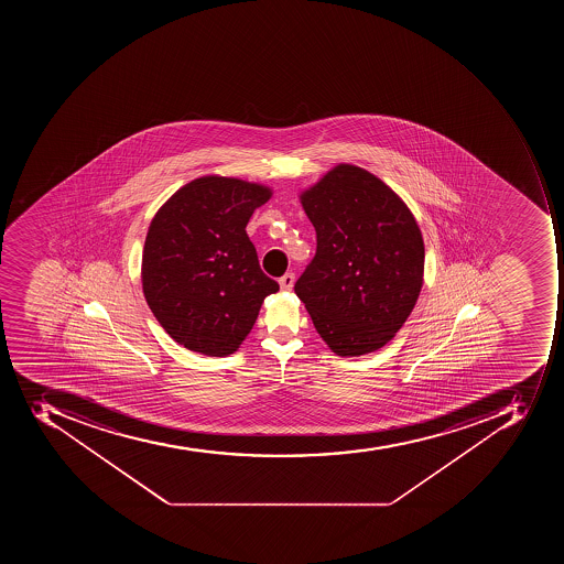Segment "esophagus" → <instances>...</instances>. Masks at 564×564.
<instances>
[{
	"mask_svg": "<svg viewBox=\"0 0 564 564\" xmlns=\"http://www.w3.org/2000/svg\"><path fill=\"white\" fill-rule=\"evenodd\" d=\"M279 284L284 291H291L294 285V273H285L284 276H280Z\"/></svg>",
	"mask_w": 564,
	"mask_h": 564,
	"instance_id": "34e87169",
	"label": "esophagus"
}]
</instances>
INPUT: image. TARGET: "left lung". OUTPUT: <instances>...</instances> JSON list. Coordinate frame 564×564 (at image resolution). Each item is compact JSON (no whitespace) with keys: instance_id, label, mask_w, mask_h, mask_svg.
<instances>
[{"instance_id":"1","label":"left lung","mask_w":564,"mask_h":564,"mask_svg":"<svg viewBox=\"0 0 564 564\" xmlns=\"http://www.w3.org/2000/svg\"><path fill=\"white\" fill-rule=\"evenodd\" d=\"M297 197L317 252L294 293L335 355L381 349L422 291L425 245L413 212L381 177L352 164L335 165Z\"/></svg>"}]
</instances>
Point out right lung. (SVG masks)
Returning a JSON list of instances; mask_svg holds the SVG:
<instances>
[{
    "mask_svg": "<svg viewBox=\"0 0 564 564\" xmlns=\"http://www.w3.org/2000/svg\"><path fill=\"white\" fill-rule=\"evenodd\" d=\"M273 188L240 177H196L160 206L142 249L148 306L180 346L205 356L238 350L268 294L279 291L262 273L245 227Z\"/></svg>",
    "mask_w": 564,
    "mask_h": 564,
    "instance_id": "right-lung-1",
    "label": "right lung"
}]
</instances>
